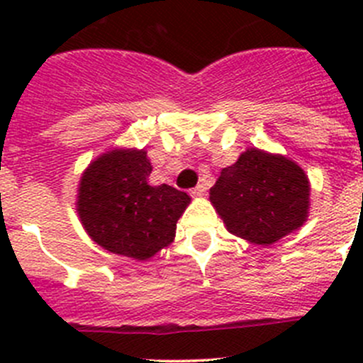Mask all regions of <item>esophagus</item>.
<instances>
[{"mask_svg": "<svg viewBox=\"0 0 363 363\" xmlns=\"http://www.w3.org/2000/svg\"><path fill=\"white\" fill-rule=\"evenodd\" d=\"M205 189H207V184H203V182H202V184H199L196 188L191 189V195L193 196H202L205 193Z\"/></svg>", "mask_w": 363, "mask_h": 363, "instance_id": "1", "label": "esophagus"}]
</instances>
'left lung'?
<instances>
[{"instance_id": "left-lung-1", "label": "left lung", "mask_w": 363, "mask_h": 363, "mask_svg": "<svg viewBox=\"0 0 363 363\" xmlns=\"http://www.w3.org/2000/svg\"><path fill=\"white\" fill-rule=\"evenodd\" d=\"M311 182L294 160L250 147L223 168L208 200L226 230L256 246H272L309 218Z\"/></svg>"}]
</instances>
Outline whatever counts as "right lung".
I'll return each instance as SVG.
<instances>
[{
	"label": "right lung",
	"mask_w": 363,
	"mask_h": 363,
	"mask_svg": "<svg viewBox=\"0 0 363 363\" xmlns=\"http://www.w3.org/2000/svg\"><path fill=\"white\" fill-rule=\"evenodd\" d=\"M145 149L116 147L82 172L77 212L87 235L113 255L145 262L174 242L191 199L168 184L151 186Z\"/></svg>",
	"instance_id": "right-lung-1"
}]
</instances>
